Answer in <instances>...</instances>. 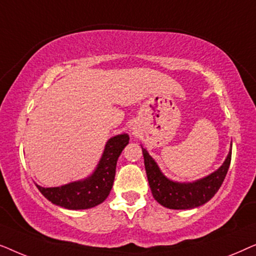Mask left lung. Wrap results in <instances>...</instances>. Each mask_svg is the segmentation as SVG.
Wrapping results in <instances>:
<instances>
[{"label": "left lung", "instance_id": "1", "mask_svg": "<svg viewBox=\"0 0 256 256\" xmlns=\"http://www.w3.org/2000/svg\"><path fill=\"white\" fill-rule=\"evenodd\" d=\"M142 152L154 198L164 208L172 210H190L208 202L222 186L232 157V152H230L222 166L202 180L192 183H178L164 176L157 163L143 146Z\"/></svg>", "mask_w": 256, "mask_h": 256}]
</instances>
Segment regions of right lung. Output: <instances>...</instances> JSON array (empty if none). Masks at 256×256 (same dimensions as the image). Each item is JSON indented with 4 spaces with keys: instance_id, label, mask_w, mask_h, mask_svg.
<instances>
[{
    "instance_id": "add662e5",
    "label": "right lung",
    "mask_w": 256,
    "mask_h": 256,
    "mask_svg": "<svg viewBox=\"0 0 256 256\" xmlns=\"http://www.w3.org/2000/svg\"><path fill=\"white\" fill-rule=\"evenodd\" d=\"M128 143V134L114 136L107 141L99 164L90 177L57 188L37 185L38 190L52 204L64 208L86 210L101 204L112 190L118 158Z\"/></svg>"
}]
</instances>
